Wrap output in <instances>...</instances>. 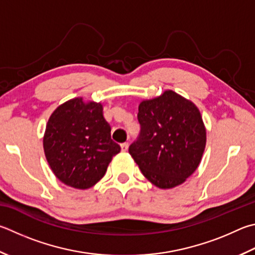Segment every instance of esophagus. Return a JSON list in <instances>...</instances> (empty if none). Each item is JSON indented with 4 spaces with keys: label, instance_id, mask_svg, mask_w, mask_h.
<instances>
[{
    "label": "esophagus",
    "instance_id": "1",
    "mask_svg": "<svg viewBox=\"0 0 255 255\" xmlns=\"http://www.w3.org/2000/svg\"><path fill=\"white\" fill-rule=\"evenodd\" d=\"M120 147H122V150L123 151H127L128 150V147H129V143L126 141V142H123L122 145H120Z\"/></svg>",
    "mask_w": 255,
    "mask_h": 255
}]
</instances>
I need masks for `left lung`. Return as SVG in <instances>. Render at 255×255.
Instances as JSON below:
<instances>
[{
	"label": "left lung",
	"instance_id": "1",
	"mask_svg": "<svg viewBox=\"0 0 255 255\" xmlns=\"http://www.w3.org/2000/svg\"><path fill=\"white\" fill-rule=\"evenodd\" d=\"M140 132L129 154L142 175L159 188H172L200 165L206 131L200 110L172 90L139 105Z\"/></svg>",
	"mask_w": 255,
	"mask_h": 255
}]
</instances>
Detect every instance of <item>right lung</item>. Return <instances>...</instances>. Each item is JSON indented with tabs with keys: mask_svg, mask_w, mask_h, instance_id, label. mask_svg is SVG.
I'll return each instance as SVG.
<instances>
[{
	"mask_svg": "<svg viewBox=\"0 0 255 255\" xmlns=\"http://www.w3.org/2000/svg\"><path fill=\"white\" fill-rule=\"evenodd\" d=\"M110 131L100 104L75 98L59 106L51 115L43 138L45 157L54 175L68 186H94L120 151Z\"/></svg>",
	"mask_w": 255,
	"mask_h": 255,
	"instance_id": "right-lung-1",
	"label": "right lung"
}]
</instances>
